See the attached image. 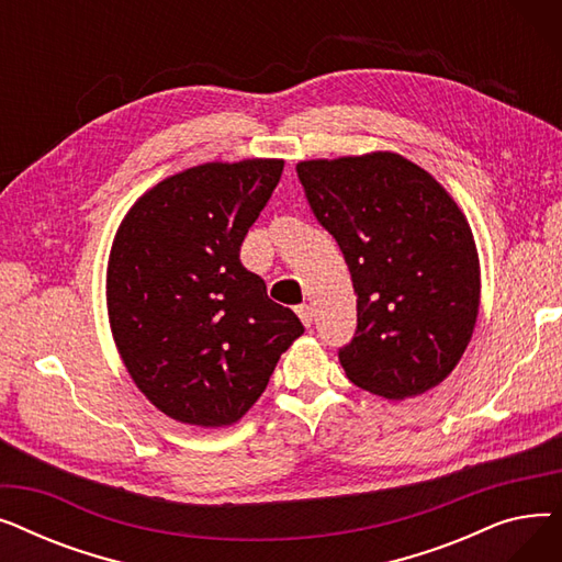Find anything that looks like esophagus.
<instances>
[{
  "instance_id": "34e87169",
  "label": "esophagus",
  "mask_w": 562,
  "mask_h": 562,
  "mask_svg": "<svg viewBox=\"0 0 562 562\" xmlns=\"http://www.w3.org/2000/svg\"><path fill=\"white\" fill-rule=\"evenodd\" d=\"M296 314L301 316L305 328H310L312 323H314V310H312V305H299V307H296Z\"/></svg>"
}]
</instances>
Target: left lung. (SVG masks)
Segmentation results:
<instances>
[{
    "mask_svg": "<svg viewBox=\"0 0 562 562\" xmlns=\"http://www.w3.org/2000/svg\"><path fill=\"white\" fill-rule=\"evenodd\" d=\"M316 221L339 244L358 330L339 362L352 385L392 401L445 380L481 303L474 234L430 172L394 153L296 166Z\"/></svg>",
    "mask_w": 562,
    "mask_h": 562,
    "instance_id": "left-lung-1",
    "label": "left lung"
}]
</instances>
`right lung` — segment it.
Listing matches in <instances>:
<instances>
[{
    "label": "right lung",
    "mask_w": 562,
    "mask_h": 562,
    "mask_svg": "<svg viewBox=\"0 0 562 562\" xmlns=\"http://www.w3.org/2000/svg\"><path fill=\"white\" fill-rule=\"evenodd\" d=\"M282 159L202 164L145 191L115 232L106 307L136 387L175 422H239L305 328L239 259Z\"/></svg>",
    "instance_id": "right-lung-1"
}]
</instances>
